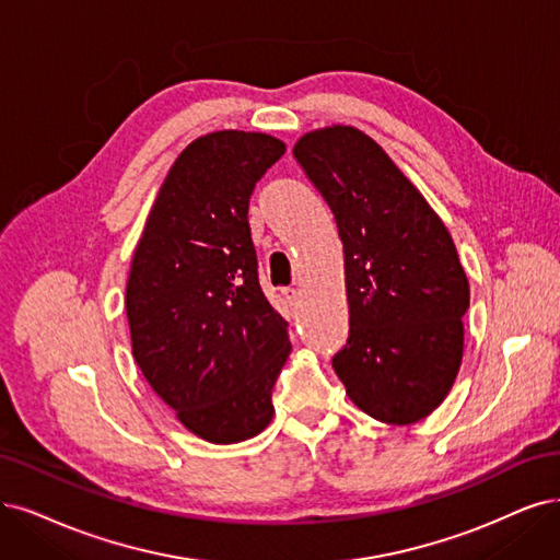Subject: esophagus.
<instances>
[{
    "label": "esophagus",
    "instance_id": "1",
    "mask_svg": "<svg viewBox=\"0 0 560 560\" xmlns=\"http://www.w3.org/2000/svg\"><path fill=\"white\" fill-rule=\"evenodd\" d=\"M281 295L285 298V302H291V304H295L300 300L298 288H281Z\"/></svg>",
    "mask_w": 560,
    "mask_h": 560
}]
</instances>
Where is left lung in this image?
<instances>
[{"instance_id": "obj_1", "label": "left lung", "mask_w": 560, "mask_h": 560, "mask_svg": "<svg viewBox=\"0 0 560 560\" xmlns=\"http://www.w3.org/2000/svg\"><path fill=\"white\" fill-rule=\"evenodd\" d=\"M293 156L343 242L350 332L332 358L366 416L412 424L436 410L464 355L470 291L445 223L376 140L353 127L302 136Z\"/></svg>"}]
</instances>
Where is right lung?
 Returning a JSON list of instances; mask_svg holds the SVG:
<instances>
[{
    "label": "right lung",
    "instance_id": "add662e5",
    "mask_svg": "<svg viewBox=\"0 0 560 560\" xmlns=\"http://www.w3.org/2000/svg\"><path fill=\"white\" fill-rule=\"evenodd\" d=\"M285 152L267 133L196 138L165 175L127 281L133 358L196 436L254 439L275 416L288 323L258 283L248 228L256 182Z\"/></svg>",
    "mask_w": 560,
    "mask_h": 560
}]
</instances>
